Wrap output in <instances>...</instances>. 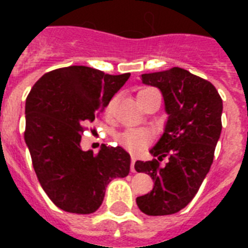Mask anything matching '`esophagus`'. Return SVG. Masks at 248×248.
I'll return each instance as SVG.
<instances>
[{
    "mask_svg": "<svg viewBox=\"0 0 248 248\" xmlns=\"http://www.w3.org/2000/svg\"><path fill=\"white\" fill-rule=\"evenodd\" d=\"M135 161L136 158L134 155H131V171L132 172H135Z\"/></svg>",
    "mask_w": 248,
    "mask_h": 248,
    "instance_id": "1",
    "label": "esophagus"
}]
</instances>
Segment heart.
<instances>
[{
  "instance_id": "obj_1",
  "label": "heart",
  "mask_w": 248,
  "mask_h": 248,
  "mask_svg": "<svg viewBox=\"0 0 248 248\" xmlns=\"http://www.w3.org/2000/svg\"><path fill=\"white\" fill-rule=\"evenodd\" d=\"M147 90L149 89L140 90L138 95L145 93ZM110 110H112V104L108 105L107 113H110ZM151 132H148L147 130H141V128H128V130L124 131L122 134H120L118 138H117V140H118V143H120L124 148H126L127 151L139 152L141 151L143 148L147 147V144L151 141Z\"/></svg>"
}]
</instances>
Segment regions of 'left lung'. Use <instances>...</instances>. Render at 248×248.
<instances>
[{
	"label": "left lung",
	"mask_w": 248,
	"mask_h": 248,
	"mask_svg": "<svg viewBox=\"0 0 248 248\" xmlns=\"http://www.w3.org/2000/svg\"><path fill=\"white\" fill-rule=\"evenodd\" d=\"M141 81L161 90L169 121L151 151L157 158L135 162L138 172L155 181L153 189L138 197L136 203L149 216L171 215L194 198L210 171L223 128V100L211 82L179 67L145 73ZM165 156L169 162L162 168L159 161Z\"/></svg>",
	"instance_id": "obj_1"
}]
</instances>
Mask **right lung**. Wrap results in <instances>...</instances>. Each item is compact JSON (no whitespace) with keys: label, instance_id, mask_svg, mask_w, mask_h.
<instances>
[{"label":"right lung","instance_id":"add662e5","mask_svg":"<svg viewBox=\"0 0 248 248\" xmlns=\"http://www.w3.org/2000/svg\"><path fill=\"white\" fill-rule=\"evenodd\" d=\"M130 73L113 76L83 65L47 72L25 101L24 139L41 186L58 207L93 214L114 177L130 172V155L122 147L103 145L83 152L86 124L104 112Z\"/></svg>","mask_w":248,"mask_h":248}]
</instances>
